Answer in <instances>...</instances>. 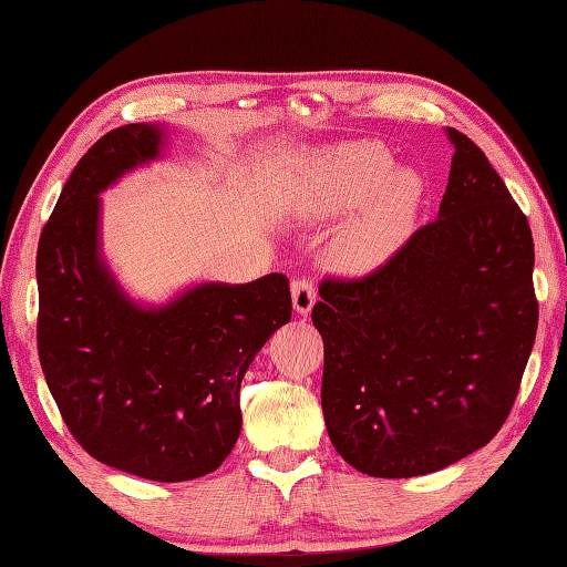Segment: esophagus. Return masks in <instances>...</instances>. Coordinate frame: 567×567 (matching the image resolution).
I'll return each mask as SVG.
<instances>
[{
  "label": "esophagus",
  "mask_w": 567,
  "mask_h": 567,
  "mask_svg": "<svg viewBox=\"0 0 567 567\" xmlns=\"http://www.w3.org/2000/svg\"><path fill=\"white\" fill-rule=\"evenodd\" d=\"M315 300H318V290H315V282L310 277H297L292 282V307L297 315H307L312 310Z\"/></svg>",
  "instance_id": "34e87169"
}]
</instances>
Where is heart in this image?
Instances as JSON below:
<instances>
[{
    "mask_svg": "<svg viewBox=\"0 0 567 567\" xmlns=\"http://www.w3.org/2000/svg\"><path fill=\"white\" fill-rule=\"evenodd\" d=\"M425 197L415 169H392L378 142H350L324 152L295 205L307 219H330L362 205V213L334 239L330 260L344 272H368L405 243Z\"/></svg>",
    "mask_w": 567,
    "mask_h": 567,
    "instance_id": "heart-1",
    "label": "heart"
}]
</instances>
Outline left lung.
<instances>
[{
	"instance_id": "1",
	"label": "left lung",
	"mask_w": 567,
	"mask_h": 567,
	"mask_svg": "<svg viewBox=\"0 0 567 567\" xmlns=\"http://www.w3.org/2000/svg\"><path fill=\"white\" fill-rule=\"evenodd\" d=\"M447 137L440 217L370 275L324 277L312 307L328 435L372 477L435 473L491 443L535 342L530 225L485 152Z\"/></svg>"
}]
</instances>
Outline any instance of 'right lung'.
Listing matches in <instances>:
<instances>
[{
	"label": "right lung",
	"mask_w": 567,
	"mask_h": 567,
	"mask_svg": "<svg viewBox=\"0 0 567 567\" xmlns=\"http://www.w3.org/2000/svg\"><path fill=\"white\" fill-rule=\"evenodd\" d=\"M159 124L94 142L37 247V350L72 437L122 473L182 483L213 473L243 427L239 385L292 318L282 272L205 282L162 307L132 302L100 257V192L159 155Z\"/></svg>",
	"instance_id": "1"
}]
</instances>
